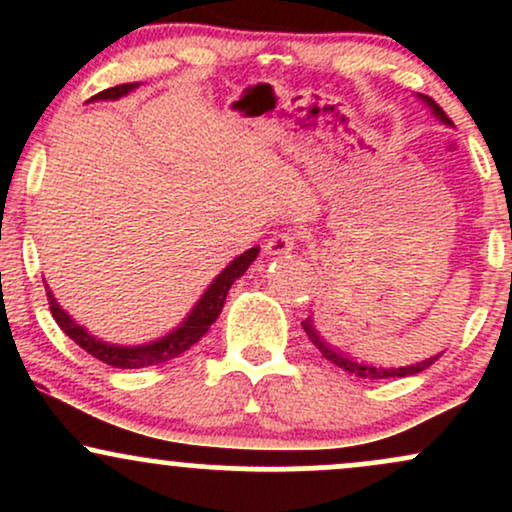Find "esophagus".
Here are the masks:
<instances>
[{
	"instance_id": "esophagus-1",
	"label": "esophagus",
	"mask_w": 512,
	"mask_h": 512,
	"mask_svg": "<svg viewBox=\"0 0 512 512\" xmlns=\"http://www.w3.org/2000/svg\"><path fill=\"white\" fill-rule=\"evenodd\" d=\"M293 248H296V236H293L291 231H279L267 240L264 252H267V255H286V252H291Z\"/></svg>"
}]
</instances>
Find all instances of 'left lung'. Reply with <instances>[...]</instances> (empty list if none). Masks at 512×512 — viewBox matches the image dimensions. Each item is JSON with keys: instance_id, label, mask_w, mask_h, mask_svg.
<instances>
[{"instance_id": "1", "label": "left lung", "mask_w": 512, "mask_h": 512, "mask_svg": "<svg viewBox=\"0 0 512 512\" xmlns=\"http://www.w3.org/2000/svg\"><path fill=\"white\" fill-rule=\"evenodd\" d=\"M419 98L428 105V108L433 110V115H436L440 122H445V125H450L452 120H450L448 115H445V110L440 108V105H438L436 101H433V98L424 96V93H419ZM301 325H303L305 334H308L310 342H313V344L317 346V349H320V354L325 356L327 361H332L334 366H339L342 370H346V373H354L356 378H370V380H383V378H407V375H416V373H421V370H426L428 366H433V363H436L438 358H440V354H436V356L426 358V361L414 363V366H402V368H380V366H368V363H356V361H351V358L346 356V354H339V351H334L332 346H327L325 339L320 337V332L315 330V320H313V317H305V320L301 322Z\"/></svg>"}]
</instances>
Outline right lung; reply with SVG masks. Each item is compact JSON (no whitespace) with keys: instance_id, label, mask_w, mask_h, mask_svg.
Instances as JSON below:
<instances>
[{"instance_id":"obj_1","label":"right lung","mask_w":512,"mask_h":512,"mask_svg":"<svg viewBox=\"0 0 512 512\" xmlns=\"http://www.w3.org/2000/svg\"><path fill=\"white\" fill-rule=\"evenodd\" d=\"M137 86L139 84H120L113 88H105V91L96 93L91 101H117V98L127 96V93L134 91ZM257 252H260V248L245 250L243 255L236 257V260L228 264V267L223 269V272L216 276L214 281H211L209 289L204 291V296L199 298L195 308H192V313L185 317V322H182L180 327H175L170 334H166V337L156 339V342H149L142 346H117V344L101 342V339L93 337V334L84 330V327L76 325L72 317H69L60 308L57 298L52 296L50 286H45V291H48L50 313L69 339H74V342L79 344L86 354L98 358V361L108 363V366H113V368L158 366V363H166V361H170V358H178L180 354H185L192 344H197L199 339L209 332V327L214 325L216 317L221 315L223 303H226V296H228V291H231L233 281H236L238 276H243L245 269L255 262Z\"/></svg>"}]
</instances>
